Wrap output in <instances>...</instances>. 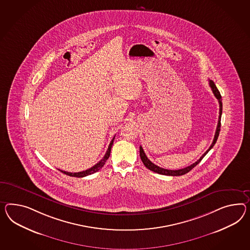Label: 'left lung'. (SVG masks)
I'll return each instance as SVG.
<instances>
[{"label": "left lung", "instance_id": "left-lung-1", "mask_svg": "<svg viewBox=\"0 0 250 250\" xmlns=\"http://www.w3.org/2000/svg\"><path fill=\"white\" fill-rule=\"evenodd\" d=\"M209 86H210V88H211L214 95L218 99V103H219V116H218V126H217L216 133H215V136H214V140H213V142H212V144L210 145L209 148L206 151L205 153L203 154V155L200 157V159H199V160H197L195 163H193L192 165L187 167H184V168H180V169H177V170H172V169H166V168H163V167H160L155 165L154 163H152L150 160L147 159L146 154H145L143 148H142V147L141 146V147H140V156H141V160H142V162H143V164L145 165V167H146L147 168L150 169V170L153 171V172L161 174V175H166V176H182V175H184L186 173L189 172L194 167L197 166L199 162L201 161V160L205 157L206 154L208 153V152L211 149L212 147H214L216 141L218 140L219 131H220V126H221L220 121H221V115H222V101H221L220 92L218 91L217 86L215 85L214 82L211 81V80H209Z\"/></svg>", "mask_w": 250, "mask_h": 250}]
</instances>
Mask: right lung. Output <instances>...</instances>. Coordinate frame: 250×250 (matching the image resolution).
<instances>
[{"instance_id": "1", "label": "right lung", "mask_w": 250, "mask_h": 250, "mask_svg": "<svg viewBox=\"0 0 250 250\" xmlns=\"http://www.w3.org/2000/svg\"><path fill=\"white\" fill-rule=\"evenodd\" d=\"M114 139H115V137H113V139H112L111 141H110L109 147H108V149H107L106 153L104 155L103 160H100L97 164H95L93 167H91L90 168H88V169H86V170H84V171H81V172L74 173L63 171V170H61V169H59V170H60V171H62V173H64L66 175H68V176H71V177H77V178H83V177H86V176H89L90 174H93V173L97 172L98 170H100V169L104 166V164H105L106 160L109 159V155H110V149H111V147H112V144H113Z\"/></svg>"}]
</instances>
